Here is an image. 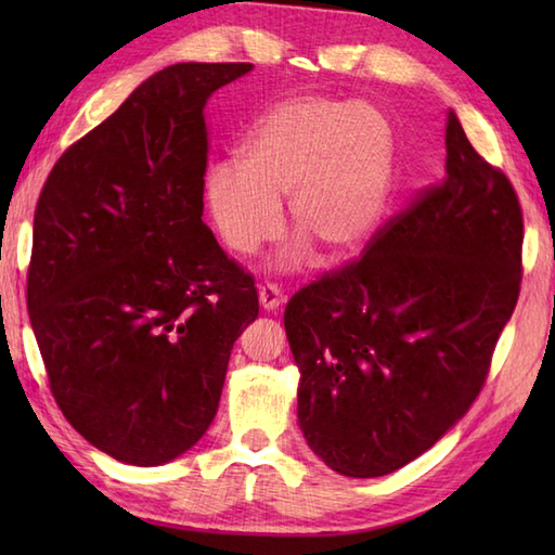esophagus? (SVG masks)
<instances>
[{
	"mask_svg": "<svg viewBox=\"0 0 555 555\" xmlns=\"http://www.w3.org/2000/svg\"><path fill=\"white\" fill-rule=\"evenodd\" d=\"M281 302H284V293H281V286H276V284L259 286V305H262L267 312H276L281 308Z\"/></svg>",
	"mask_w": 555,
	"mask_h": 555,
	"instance_id": "esophagus-1",
	"label": "esophagus"
}]
</instances>
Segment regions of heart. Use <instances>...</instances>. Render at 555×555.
Returning a JSON list of instances; mask_svg holds the SVG:
<instances>
[{"label":"heart","instance_id":"heart-1","mask_svg":"<svg viewBox=\"0 0 555 555\" xmlns=\"http://www.w3.org/2000/svg\"><path fill=\"white\" fill-rule=\"evenodd\" d=\"M393 179V128L367 102L322 95L271 107L235 150V169L205 179L209 217L233 253L255 255L288 223L326 259L346 257L379 223Z\"/></svg>","mask_w":555,"mask_h":555}]
</instances>
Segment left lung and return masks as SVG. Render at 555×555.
I'll list each match as a JSON object with an SVG mask.
<instances>
[{"label":"left lung","instance_id":"8db88e82","mask_svg":"<svg viewBox=\"0 0 555 555\" xmlns=\"http://www.w3.org/2000/svg\"><path fill=\"white\" fill-rule=\"evenodd\" d=\"M513 183L446 121V176L286 305L298 422L338 475L396 473L475 403L522 281Z\"/></svg>","mask_w":555,"mask_h":555}]
</instances>
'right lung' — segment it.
Here are the masks:
<instances>
[{
    "label": "right lung",
    "instance_id": "obj_1",
    "mask_svg": "<svg viewBox=\"0 0 555 555\" xmlns=\"http://www.w3.org/2000/svg\"><path fill=\"white\" fill-rule=\"evenodd\" d=\"M253 64H173L76 140L35 207L28 314L59 410L121 463L155 467L217 415L253 274L203 221L205 104Z\"/></svg>",
    "mask_w": 555,
    "mask_h": 555
}]
</instances>
